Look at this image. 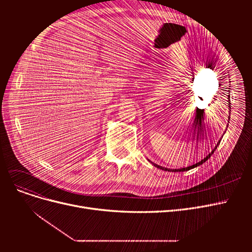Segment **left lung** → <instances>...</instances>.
<instances>
[{
	"label": "left lung",
	"mask_w": 252,
	"mask_h": 252,
	"mask_svg": "<svg viewBox=\"0 0 252 252\" xmlns=\"http://www.w3.org/2000/svg\"><path fill=\"white\" fill-rule=\"evenodd\" d=\"M228 100H229V98H228ZM230 101V100H229ZM230 104V102H228ZM230 106V105H229ZM220 143V142H219ZM217 146H219V144L217 145ZM217 146H216V148H217ZM216 148L213 149L212 151H211V154H209L207 157H206L204 159H202V161L200 162V163H196L195 165H192V166H189V167H186V168H182V169H168V168H163L162 166H158V165H157V164H154L156 167H158V168H159V169H162V170H166V171H172V172H178V171H185V170H189V169H192V168H194V167H196V166H199V165H201V164H203L205 161H207V159L211 157V155L213 154V152H215V150H216Z\"/></svg>",
	"instance_id": "obj_1"
}]
</instances>
